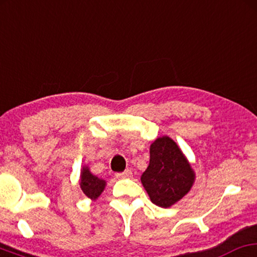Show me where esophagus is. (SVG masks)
Listing matches in <instances>:
<instances>
[{
	"label": "esophagus",
	"mask_w": 257,
	"mask_h": 257,
	"mask_svg": "<svg viewBox=\"0 0 257 257\" xmlns=\"http://www.w3.org/2000/svg\"><path fill=\"white\" fill-rule=\"evenodd\" d=\"M115 177L116 178H130L132 177V172L130 171V170H125L124 172H119V173H115Z\"/></svg>",
	"instance_id": "esophagus-1"
}]
</instances>
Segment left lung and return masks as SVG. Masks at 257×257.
Wrapping results in <instances>:
<instances>
[{"label":"left lung","mask_w":257,"mask_h":257,"mask_svg":"<svg viewBox=\"0 0 257 257\" xmlns=\"http://www.w3.org/2000/svg\"><path fill=\"white\" fill-rule=\"evenodd\" d=\"M141 179L153 204L170 208L190 191L195 172L178 145L164 136L150 146V164Z\"/></svg>","instance_id":"8db88e82"}]
</instances>
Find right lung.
I'll use <instances>...</instances> for the list:
<instances>
[{"label": "right lung", "mask_w": 257, "mask_h": 257, "mask_svg": "<svg viewBox=\"0 0 257 257\" xmlns=\"http://www.w3.org/2000/svg\"><path fill=\"white\" fill-rule=\"evenodd\" d=\"M106 186L104 179H100L89 171L88 166H84L80 175V188L88 198L95 201L101 195Z\"/></svg>", "instance_id": "obj_1"}]
</instances>
